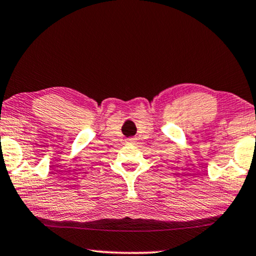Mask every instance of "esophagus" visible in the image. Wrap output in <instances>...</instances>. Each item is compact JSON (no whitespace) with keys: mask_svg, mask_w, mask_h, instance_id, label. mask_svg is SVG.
<instances>
[{"mask_svg":"<svg viewBox=\"0 0 256 256\" xmlns=\"http://www.w3.org/2000/svg\"><path fill=\"white\" fill-rule=\"evenodd\" d=\"M127 142H128V144H135L136 138H127Z\"/></svg>","mask_w":256,"mask_h":256,"instance_id":"34e87169","label":"esophagus"}]
</instances>
